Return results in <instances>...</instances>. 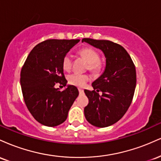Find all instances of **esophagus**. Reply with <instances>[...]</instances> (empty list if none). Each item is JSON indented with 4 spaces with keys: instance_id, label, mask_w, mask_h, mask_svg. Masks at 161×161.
Returning a JSON list of instances; mask_svg holds the SVG:
<instances>
[{
    "instance_id": "esophagus-1",
    "label": "esophagus",
    "mask_w": 161,
    "mask_h": 161,
    "mask_svg": "<svg viewBox=\"0 0 161 161\" xmlns=\"http://www.w3.org/2000/svg\"><path fill=\"white\" fill-rule=\"evenodd\" d=\"M83 89H82V88H79V94H82L83 93Z\"/></svg>"
}]
</instances>
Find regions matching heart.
Segmentation results:
<instances>
[{
	"instance_id": "b5f03b06",
	"label": "heart",
	"mask_w": 161,
	"mask_h": 161,
	"mask_svg": "<svg viewBox=\"0 0 161 161\" xmlns=\"http://www.w3.org/2000/svg\"><path fill=\"white\" fill-rule=\"evenodd\" d=\"M79 54L84 57L88 62L87 69H89L94 74H98L103 69L102 61L100 60V54L97 51L91 47H86L81 50ZM73 65V59L69 54H66L62 60L63 69L66 71H69ZM90 79L89 75L87 74H79V73H73L68 76V82L72 86L77 87H83Z\"/></svg>"
}]
</instances>
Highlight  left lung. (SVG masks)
I'll return each instance as SVG.
<instances>
[{"label": "left lung", "instance_id": "obj_1", "mask_svg": "<svg viewBox=\"0 0 161 161\" xmlns=\"http://www.w3.org/2000/svg\"><path fill=\"white\" fill-rule=\"evenodd\" d=\"M82 42L101 49L106 57L104 73L92 84L94 90L84 91L88 98L85 116L95 126H109L124 116L132 103L136 86V66L128 52L118 44L92 38Z\"/></svg>", "mask_w": 161, "mask_h": 161}]
</instances>
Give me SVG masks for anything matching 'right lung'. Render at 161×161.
<instances>
[{"instance_id":"obj_1","label":"right lung","mask_w":161,"mask_h":161,"mask_svg":"<svg viewBox=\"0 0 161 161\" xmlns=\"http://www.w3.org/2000/svg\"><path fill=\"white\" fill-rule=\"evenodd\" d=\"M75 40L48 39L38 44L29 53L20 73V84L25 104L41 124L53 127L66 120L79 91L68 86L64 91L55 88L57 83L66 86L62 60Z\"/></svg>"}]
</instances>
